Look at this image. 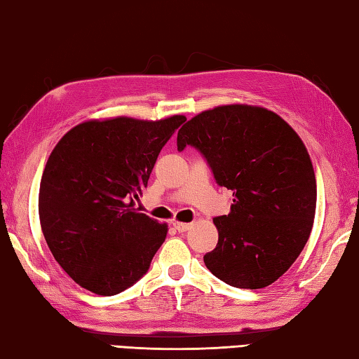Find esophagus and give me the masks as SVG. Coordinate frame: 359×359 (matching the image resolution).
Here are the masks:
<instances>
[{"mask_svg":"<svg viewBox=\"0 0 359 359\" xmlns=\"http://www.w3.org/2000/svg\"><path fill=\"white\" fill-rule=\"evenodd\" d=\"M172 226L177 230L179 233H185L191 228V224H184V222H172Z\"/></svg>","mask_w":359,"mask_h":359,"instance_id":"34e87169","label":"esophagus"}]
</instances>
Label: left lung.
I'll list each match as a JSON object with an SVG mask.
<instances>
[{
	"instance_id": "8db88e82",
	"label": "left lung",
	"mask_w": 359,
	"mask_h": 359,
	"mask_svg": "<svg viewBox=\"0 0 359 359\" xmlns=\"http://www.w3.org/2000/svg\"><path fill=\"white\" fill-rule=\"evenodd\" d=\"M194 147L231 211L212 219L219 241L203 256L228 285L264 288L306 247L316 210V179L306 144L278 114L248 104L203 111L179 129L177 149Z\"/></svg>"
}]
</instances>
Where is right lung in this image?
I'll use <instances>...</instances> for the list:
<instances>
[{"mask_svg": "<svg viewBox=\"0 0 359 359\" xmlns=\"http://www.w3.org/2000/svg\"><path fill=\"white\" fill-rule=\"evenodd\" d=\"M185 120H90L50 152L38 194L40 224L50 253L80 287L112 296L148 271L168 225L139 212L134 199Z\"/></svg>", "mask_w": 359, "mask_h": 359, "instance_id": "1", "label": "right lung"}]
</instances>
